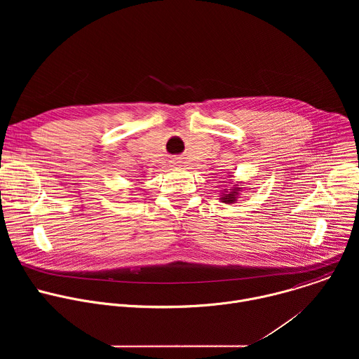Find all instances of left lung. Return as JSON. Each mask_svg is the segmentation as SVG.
I'll return each mask as SVG.
<instances>
[{
    "instance_id": "1",
    "label": "left lung",
    "mask_w": 359,
    "mask_h": 359,
    "mask_svg": "<svg viewBox=\"0 0 359 359\" xmlns=\"http://www.w3.org/2000/svg\"><path fill=\"white\" fill-rule=\"evenodd\" d=\"M236 194H238V189H234L233 191H230L229 194H226V196L223 197V200L227 201V203H233V201L236 200Z\"/></svg>"
}]
</instances>
